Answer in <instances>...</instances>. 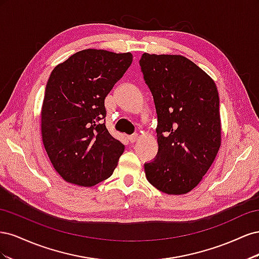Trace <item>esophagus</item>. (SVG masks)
Instances as JSON below:
<instances>
[{"mask_svg":"<svg viewBox=\"0 0 259 259\" xmlns=\"http://www.w3.org/2000/svg\"><path fill=\"white\" fill-rule=\"evenodd\" d=\"M128 140L130 142L133 144V143H135V142H137L138 140V134H133V135H130L128 136Z\"/></svg>","mask_w":259,"mask_h":259,"instance_id":"esophagus-1","label":"esophagus"}]
</instances>
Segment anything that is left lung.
Masks as SVG:
<instances>
[{"instance_id":"8db88e82","label":"left lung","mask_w":259,"mask_h":259,"mask_svg":"<svg viewBox=\"0 0 259 259\" xmlns=\"http://www.w3.org/2000/svg\"><path fill=\"white\" fill-rule=\"evenodd\" d=\"M158 115L159 150L145 163L148 182L167 194H185L202 180L221 147L219 96L215 82L180 55L139 60Z\"/></svg>"}]
</instances>
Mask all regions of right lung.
Listing matches in <instances>:
<instances>
[{
  "instance_id": "right-lung-1",
  "label": "right lung",
  "mask_w": 259,
  "mask_h": 259,
  "mask_svg": "<svg viewBox=\"0 0 259 259\" xmlns=\"http://www.w3.org/2000/svg\"><path fill=\"white\" fill-rule=\"evenodd\" d=\"M131 53L84 50L54 68L41 112L42 139L66 182L92 187L110 177L124 152L105 123V98L126 72Z\"/></svg>"
}]
</instances>
